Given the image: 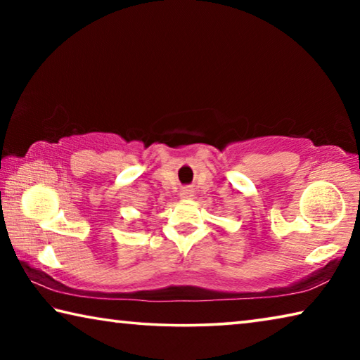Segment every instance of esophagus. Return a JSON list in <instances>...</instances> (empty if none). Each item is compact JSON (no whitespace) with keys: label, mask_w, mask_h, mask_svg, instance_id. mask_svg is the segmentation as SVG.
Here are the masks:
<instances>
[{"label":"esophagus","mask_w":360,"mask_h":360,"mask_svg":"<svg viewBox=\"0 0 360 360\" xmlns=\"http://www.w3.org/2000/svg\"><path fill=\"white\" fill-rule=\"evenodd\" d=\"M192 193H193V188H192L191 186H187V187H182V191H181V197H182V198L192 197Z\"/></svg>","instance_id":"esophagus-1"}]
</instances>
